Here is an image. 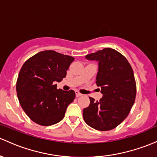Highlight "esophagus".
<instances>
[{"label":"esophagus","instance_id":"obj_1","mask_svg":"<svg viewBox=\"0 0 157 157\" xmlns=\"http://www.w3.org/2000/svg\"><path fill=\"white\" fill-rule=\"evenodd\" d=\"M75 93H76V96H77V97H80V96H81V95H82V94L80 93V92H79L78 91H76Z\"/></svg>","mask_w":157,"mask_h":157}]
</instances>
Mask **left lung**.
Listing matches in <instances>:
<instances>
[{
    "label": "left lung",
    "mask_w": 157,
    "mask_h": 157,
    "mask_svg": "<svg viewBox=\"0 0 157 157\" xmlns=\"http://www.w3.org/2000/svg\"><path fill=\"white\" fill-rule=\"evenodd\" d=\"M86 59L98 62L96 84L103 96L96 101L90 97V105L83 111L84 121L99 131L113 129L126 118L135 102L136 83L132 68L113 49L98 50Z\"/></svg>",
    "instance_id": "1"
}]
</instances>
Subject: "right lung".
Returning a JSON list of instances; mask_svg holds the SVG:
<instances>
[{
	"label": "right lung",
	"mask_w": 157,
	"mask_h": 157,
	"mask_svg": "<svg viewBox=\"0 0 157 157\" xmlns=\"http://www.w3.org/2000/svg\"><path fill=\"white\" fill-rule=\"evenodd\" d=\"M74 60L70 56L46 50L22 65L16 82L17 96L24 111L34 123L47 126L64 118L75 92L58 90L55 83L65 78Z\"/></svg>",
	"instance_id": "obj_1"
}]
</instances>
